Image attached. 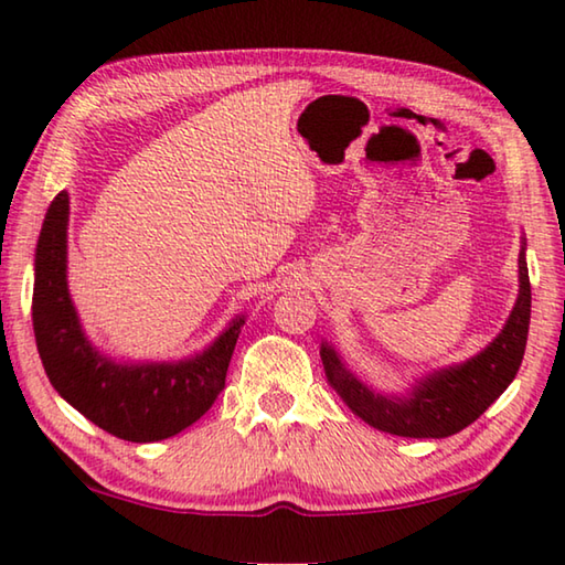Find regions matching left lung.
<instances>
[{"label":"left lung","mask_w":565,"mask_h":565,"mask_svg":"<svg viewBox=\"0 0 565 565\" xmlns=\"http://www.w3.org/2000/svg\"><path fill=\"white\" fill-rule=\"evenodd\" d=\"M531 321V284L526 254H519V299L507 326L484 351L459 365L425 375L407 397L373 393L343 365L333 345H321L323 371L338 397L367 425L397 437H449L484 413L514 381L524 361Z\"/></svg>","instance_id":"obj_1"}]
</instances>
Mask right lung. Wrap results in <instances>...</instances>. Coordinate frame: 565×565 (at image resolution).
I'll list each match as a JSON object with an SVG mask.
<instances>
[{
    "mask_svg": "<svg viewBox=\"0 0 565 565\" xmlns=\"http://www.w3.org/2000/svg\"><path fill=\"white\" fill-rule=\"evenodd\" d=\"M68 194L46 212L34 259L32 318L36 348L51 385L90 423L128 443H158L207 413L224 390L244 318L207 351L178 363L122 365L100 355L84 335L66 286Z\"/></svg>",
    "mask_w": 565,
    "mask_h": 565,
    "instance_id": "right-lung-1",
    "label": "right lung"
}]
</instances>
